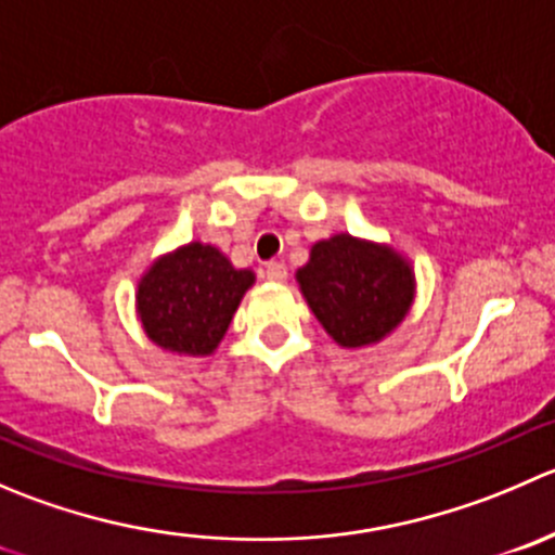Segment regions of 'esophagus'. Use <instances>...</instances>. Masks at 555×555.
<instances>
[{
  "label": "esophagus",
  "mask_w": 555,
  "mask_h": 555,
  "mask_svg": "<svg viewBox=\"0 0 555 555\" xmlns=\"http://www.w3.org/2000/svg\"><path fill=\"white\" fill-rule=\"evenodd\" d=\"M266 279H268V282H276V284L287 282V268H284L282 262H268Z\"/></svg>",
  "instance_id": "1"
}]
</instances>
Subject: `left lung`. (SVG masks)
I'll list each match as a JSON object with an SVG mask.
<instances>
[{
  "label": "left lung",
  "mask_w": 555,
  "mask_h": 555,
  "mask_svg": "<svg viewBox=\"0 0 555 555\" xmlns=\"http://www.w3.org/2000/svg\"><path fill=\"white\" fill-rule=\"evenodd\" d=\"M295 282L317 322L344 349L385 341L417 293L414 268L403 251L349 233L317 241L309 262L295 271Z\"/></svg>",
  "instance_id": "obj_1"
}]
</instances>
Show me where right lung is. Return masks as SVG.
I'll return each instance as SVG.
<instances>
[{"label":"right lung","mask_w":555,"mask_h":555,"mask_svg":"<svg viewBox=\"0 0 555 555\" xmlns=\"http://www.w3.org/2000/svg\"><path fill=\"white\" fill-rule=\"evenodd\" d=\"M255 271L235 268L219 246L190 241L165 251L138 279L134 314L149 341L181 358L217 352Z\"/></svg>","instance_id":"right-lung-1"}]
</instances>
